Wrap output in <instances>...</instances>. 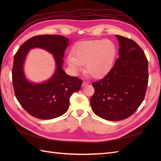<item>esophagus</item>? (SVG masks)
Listing matches in <instances>:
<instances>
[{
    "instance_id": "34e87169",
    "label": "esophagus",
    "mask_w": 161,
    "mask_h": 161,
    "mask_svg": "<svg viewBox=\"0 0 161 161\" xmlns=\"http://www.w3.org/2000/svg\"><path fill=\"white\" fill-rule=\"evenodd\" d=\"M88 85V82H86V81H83V82H82V86H85V85Z\"/></svg>"
}]
</instances>
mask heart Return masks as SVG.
<instances>
[{"mask_svg": "<svg viewBox=\"0 0 161 161\" xmlns=\"http://www.w3.org/2000/svg\"><path fill=\"white\" fill-rule=\"evenodd\" d=\"M116 56L115 46L111 40L82 41L75 46L74 53L67 56V63L74 73L85 71L92 77H103L110 71Z\"/></svg>", "mask_w": 161, "mask_h": 161, "instance_id": "1", "label": "heart"}]
</instances>
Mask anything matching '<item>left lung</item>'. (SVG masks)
Returning <instances> with one entry per match:
<instances>
[{
  "mask_svg": "<svg viewBox=\"0 0 161 161\" xmlns=\"http://www.w3.org/2000/svg\"><path fill=\"white\" fill-rule=\"evenodd\" d=\"M119 58L103 79L92 82L90 103L94 113L109 121L132 115L144 99L148 81V60L143 50L130 39L116 35Z\"/></svg>",
  "mask_w": 161,
  "mask_h": 161,
  "instance_id": "obj_1",
  "label": "left lung"
}]
</instances>
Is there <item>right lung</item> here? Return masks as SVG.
I'll return each mask as SVG.
<instances>
[{"label": "right lung", "instance_id": "obj_1", "mask_svg": "<svg viewBox=\"0 0 161 161\" xmlns=\"http://www.w3.org/2000/svg\"><path fill=\"white\" fill-rule=\"evenodd\" d=\"M69 41L67 37L58 35L35 36L23 43L14 55L12 71L14 94L23 108L35 118L51 119L64 114L69 108L72 94L80 89L82 80L66 74L62 68ZM33 48L50 52L55 61V73L42 83L30 81L24 72L26 55Z\"/></svg>", "mask_w": 161, "mask_h": 161}]
</instances>
